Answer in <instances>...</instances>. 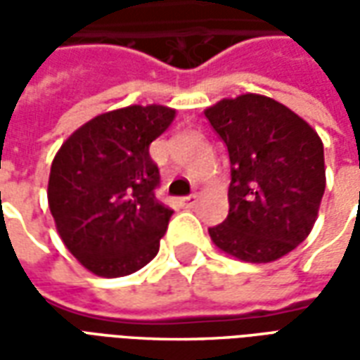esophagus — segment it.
Masks as SVG:
<instances>
[{
    "mask_svg": "<svg viewBox=\"0 0 360 360\" xmlns=\"http://www.w3.org/2000/svg\"><path fill=\"white\" fill-rule=\"evenodd\" d=\"M179 204L183 206V208H193L196 204V196L191 195V196H183V198H179Z\"/></svg>",
    "mask_w": 360,
    "mask_h": 360,
    "instance_id": "obj_1",
    "label": "esophagus"
}]
</instances>
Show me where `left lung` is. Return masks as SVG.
Segmentation results:
<instances>
[{
    "label": "left lung",
    "mask_w": 360,
    "mask_h": 360,
    "mask_svg": "<svg viewBox=\"0 0 360 360\" xmlns=\"http://www.w3.org/2000/svg\"><path fill=\"white\" fill-rule=\"evenodd\" d=\"M231 162L229 214L210 227L231 257L264 264L301 245L326 188L324 144L312 127L268 96L224 98L204 111Z\"/></svg>",
    "instance_id": "8db88e82"
}]
</instances>
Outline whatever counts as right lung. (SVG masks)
<instances>
[{"mask_svg":"<svg viewBox=\"0 0 360 360\" xmlns=\"http://www.w3.org/2000/svg\"><path fill=\"white\" fill-rule=\"evenodd\" d=\"M175 110L129 105L96 115L67 139L51 162L48 204L61 241L84 268L121 278L156 257L173 210L156 198L150 144Z\"/></svg>","mask_w":360,"mask_h":360,"instance_id":"right-lung-1","label":"right lung"}]
</instances>
